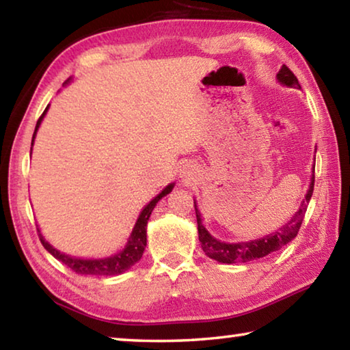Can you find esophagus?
I'll list each match as a JSON object with an SVG mask.
<instances>
[{"instance_id":"obj_1","label":"esophagus","mask_w":350,"mask_h":350,"mask_svg":"<svg viewBox=\"0 0 350 350\" xmlns=\"http://www.w3.org/2000/svg\"><path fill=\"white\" fill-rule=\"evenodd\" d=\"M198 173H199V170L196 167V163H193V162L182 163L180 168H179V177L185 182H191V180L196 179Z\"/></svg>"}]
</instances>
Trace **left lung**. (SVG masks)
Segmentation results:
<instances>
[{
    "mask_svg": "<svg viewBox=\"0 0 350 350\" xmlns=\"http://www.w3.org/2000/svg\"><path fill=\"white\" fill-rule=\"evenodd\" d=\"M276 80L282 86L301 90L298 79H296L292 70H290L286 64H282L280 72L276 74ZM313 185H315V163H313V168H312L309 189H307L303 202H301L299 210L295 213L292 219L273 233L265 234L262 238H258V239L241 241V242H225L215 238V236L205 228V225L202 222V215H200L196 199H194V210H196V219H198V233H199V241H200V245H202V250L205 252L206 256L222 264L248 262V260L264 258L270 253L278 252L284 245H287L290 241H293L296 238V234H298L299 227L301 224H303V219L306 215L307 205H309V200L312 198Z\"/></svg>",
    "mask_w": 350,
    "mask_h": 350,
    "instance_id": "1",
    "label": "left lung"
}]
</instances>
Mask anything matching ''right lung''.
Masks as SVG:
<instances>
[{
	"instance_id": "obj_1",
	"label": "right lung",
	"mask_w": 350,
	"mask_h": 350,
	"mask_svg": "<svg viewBox=\"0 0 350 350\" xmlns=\"http://www.w3.org/2000/svg\"><path fill=\"white\" fill-rule=\"evenodd\" d=\"M70 80H72V79L64 81V86L69 85ZM47 111H49V105L46 106L44 112L38 118L37 126H35V131H33V135H32V145H31V156H32V146H33L35 137H37L38 128L41 125V122H43V118L46 117ZM174 185H176L174 182L168 183V185L165 187L156 198H152L150 202H148L144 206V208H142L140 215L137 217V221H135V224H134L133 232H131V234H129L125 247H123L120 252L111 254V256H105V258H77V256H70V254H66V253L58 250V248L52 245L51 242H47L44 239V236L41 234V230L37 228L41 244H43V247L52 254V256H54L58 260H62L63 264H66L69 269H72L75 273H79V275L116 276V275L125 273V271L131 269L135 262H139L142 254H144V252H145V247H146V225H148V221H150V216H151V213L154 210V206L157 205V202L162 198H165L167 194L173 191Z\"/></svg>"
}]
</instances>
